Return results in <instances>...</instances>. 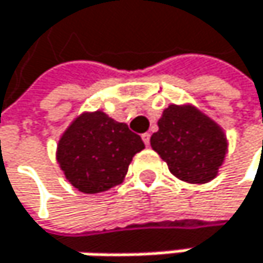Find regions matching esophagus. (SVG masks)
Instances as JSON below:
<instances>
[{"instance_id": "obj_1", "label": "esophagus", "mask_w": 263, "mask_h": 263, "mask_svg": "<svg viewBox=\"0 0 263 263\" xmlns=\"http://www.w3.org/2000/svg\"><path fill=\"white\" fill-rule=\"evenodd\" d=\"M149 137H151V134L149 133H145V134H142V140H143V143L148 146L149 145Z\"/></svg>"}]
</instances>
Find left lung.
<instances>
[{"label": "left lung", "instance_id": "left-lung-1", "mask_svg": "<svg viewBox=\"0 0 263 263\" xmlns=\"http://www.w3.org/2000/svg\"><path fill=\"white\" fill-rule=\"evenodd\" d=\"M158 126L149 143L167 162L172 175L193 184L216 178L229 145L216 121L193 104H170Z\"/></svg>", "mask_w": 263, "mask_h": 263}]
</instances>
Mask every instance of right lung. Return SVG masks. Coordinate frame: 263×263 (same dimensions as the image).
I'll return each mask as SVG.
<instances>
[{"label": "right lung", "instance_id": "1", "mask_svg": "<svg viewBox=\"0 0 263 263\" xmlns=\"http://www.w3.org/2000/svg\"><path fill=\"white\" fill-rule=\"evenodd\" d=\"M145 148L140 136L102 110L83 112L67 126L57 146L66 180L85 194L123 183L133 158Z\"/></svg>", "mask_w": 263, "mask_h": 263}]
</instances>
